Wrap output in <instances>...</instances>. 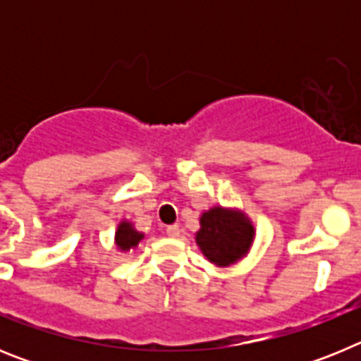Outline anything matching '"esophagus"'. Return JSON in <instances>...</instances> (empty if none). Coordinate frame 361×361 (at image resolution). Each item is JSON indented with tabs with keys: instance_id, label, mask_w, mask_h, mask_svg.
Returning a JSON list of instances; mask_svg holds the SVG:
<instances>
[{
	"instance_id": "34e87169",
	"label": "esophagus",
	"mask_w": 361,
	"mask_h": 361,
	"mask_svg": "<svg viewBox=\"0 0 361 361\" xmlns=\"http://www.w3.org/2000/svg\"><path fill=\"white\" fill-rule=\"evenodd\" d=\"M166 233H168V237L177 238L178 235H180V228H178L177 224H171V226H168V228H166Z\"/></svg>"
}]
</instances>
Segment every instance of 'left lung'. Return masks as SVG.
<instances>
[{
	"mask_svg": "<svg viewBox=\"0 0 361 361\" xmlns=\"http://www.w3.org/2000/svg\"><path fill=\"white\" fill-rule=\"evenodd\" d=\"M255 229L250 220L237 212L213 208L200 219L197 244L204 257L219 266H229L244 257L253 242Z\"/></svg>",
	"mask_w": 361,
	"mask_h": 361,
	"instance_id": "8db88e82",
	"label": "left lung"
}]
</instances>
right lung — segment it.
<instances>
[{
  "instance_id": "obj_1",
  "label": "right lung",
  "mask_w": 361,
  "mask_h": 361,
  "mask_svg": "<svg viewBox=\"0 0 361 361\" xmlns=\"http://www.w3.org/2000/svg\"><path fill=\"white\" fill-rule=\"evenodd\" d=\"M141 240H142V233L135 231V229L132 228V224H128V222H121L116 233V242L119 250L123 251L132 250V247H135Z\"/></svg>"
}]
</instances>
